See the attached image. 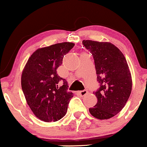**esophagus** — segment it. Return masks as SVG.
Masks as SVG:
<instances>
[{"instance_id":"1","label":"esophagus","mask_w":147,"mask_h":147,"mask_svg":"<svg viewBox=\"0 0 147 147\" xmlns=\"http://www.w3.org/2000/svg\"><path fill=\"white\" fill-rule=\"evenodd\" d=\"M88 93V92L87 90H82V91L79 92V94H80V96H84L86 95V94H87Z\"/></svg>"}]
</instances>
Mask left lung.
<instances>
[{"label": "left lung", "mask_w": 147, "mask_h": 147, "mask_svg": "<svg viewBox=\"0 0 147 147\" xmlns=\"http://www.w3.org/2000/svg\"><path fill=\"white\" fill-rule=\"evenodd\" d=\"M82 44L93 56L100 84L93 92L98 102L89 111L98 119H108L121 111L131 93L132 78L127 62L113 44L91 40H84Z\"/></svg>", "instance_id": "8db88e82"}]
</instances>
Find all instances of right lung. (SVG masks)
Masks as SVG:
<instances>
[{
    "instance_id": "add662e5",
    "label": "right lung",
    "mask_w": 147,
    "mask_h": 147,
    "mask_svg": "<svg viewBox=\"0 0 147 147\" xmlns=\"http://www.w3.org/2000/svg\"><path fill=\"white\" fill-rule=\"evenodd\" d=\"M74 45L63 42L38 49L28 59L22 73L21 87L28 105L44 122L63 118L74 96L67 91V82L58 76L57 69Z\"/></svg>"
}]
</instances>
